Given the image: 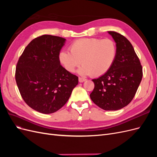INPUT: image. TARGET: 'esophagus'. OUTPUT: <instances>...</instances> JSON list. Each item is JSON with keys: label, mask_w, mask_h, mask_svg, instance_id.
<instances>
[{"label": "esophagus", "mask_w": 157, "mask_h": 157, "mask_svg": "<svg viewBox=\"0 0 157 157\" xmlns=\"http://www.w3.org/2000/svg\"><path fill=\"white\" fill-rule=\"evenodd\" d=\"M85 80H86V79L84 78H81V77H79V78H78V81H79V82H83L85 81Z\"/></svg>", "instance_id": "obj_1"}]
</instances>
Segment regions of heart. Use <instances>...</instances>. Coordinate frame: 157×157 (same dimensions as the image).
Wrapping results in <instances>:
<instances>
[{
  "label": "heart",
  "mask_w": 157,
  "mask_h": 157,
  "mask_svg": "<svg viewBox=\"0 0 157 157\" xmlns=\"http://www.w3.org/2000/svg\"><path fill=\"white\" fill-rule=\"evenodd\" d=\"M70 51L62 50L59 53V61L69 73H73L81 63L78 70L81 76L100 77L111 69L115 62L117 49L115 42L110 39L84 38L71 44Z\"/></svg>",
  "instance_id": "obj_1"
}]
</instances>
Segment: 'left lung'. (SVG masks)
Returning a JSON list of instances; mask_svg holds the SVG:
<instances>
[{
	"label": "left lung",
	"mask_w": 157,
	"mask_h": 157,
	"mask_svg": "<svg viewBox=\"0 0 157 157\" xmlns=\"http://www.w3.org/2000/svg\"><path fill=\"white\" fill-rule=\"evenodd\" d=\"M116 42L115 62L107 72L93 79L94 88L90 96L92 101L105 111L126 107L134 98L143 77L140 61L125 36L108 31Z\"/></svg>",
	"instance_id": "1"
}]
</instances>
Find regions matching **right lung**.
Listing matches in <instances>:
<instances>
[{"label": "right lung", "instance_id": "1", "mask_svg": "<svg viewBox=\"0 0 157 157\" xmlns=\"http://www.w3.org/2000/svg\"><path fill=\"white\" fill-rule=\"evenodd\" d=\"M66 39L44 35L28 44L19 58L16 81L24 101L34 110L53 113L67 103L78 82L60 65L59 53Z\"/></svg>", "mask_w": 157, "mask_h": 157}]
</instances>
